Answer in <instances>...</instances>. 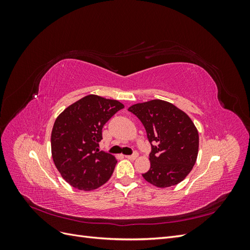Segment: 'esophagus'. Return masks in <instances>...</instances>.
Segmentation results:
<instances>
[{
  "mask_svg": "<svg viewBox=\"0 0 250 250\" xmlns=\"http://www.w3.org/2000/svg\"><path fill=\"white\" fill-rule=\"evenodd\" d=\"M138 155H139V154H138L137 152H135V153H134V154H132V155H126L125 157H126V158H128V160H130V161H134L135 158L138 157Z\"/></svg>",
  "mask_w": 250,
  "mask_h": 250,
  "instance_id": "1",
  "label": "esophagus"
}]
</instances>
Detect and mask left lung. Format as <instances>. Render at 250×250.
<instances>
[{
	"label": "left lung",
	"mask_w": 250,
	"mask_h": 250,
	"mask_svg": "<svg viewBox=\"0 0 250 250\" xmlns=\"http://www.w3.org/2000/svg\"><path fill=\"white\" fill-rule=\"evenodd\" d=\"M145 127L151 144L150 169L143 174L148 183L168 188L183 181L197 160L199 135L185 111L164 100H151L128 108Z\"/></svg>",
	"instance_id": "left-lung-1"
}]
</instances>
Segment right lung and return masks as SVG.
Wrapping results in <instances>:
<instances>
[{"mask_svg":"<svg viewBox=\"0 0 250 250\" xmlns=\"http://www.w3.org/2000/svg\"><path fill=\"white\" fill-rule=\"evenodd\" d=\"M124 105L88 95L66 107L55 120L51 133L52 157L62 178L75 188L92 191L112 175L117 160L99 151L102 128Z\"/></svg>","mask_w":250,"mask_h":250,"instance_id":"add662e5","label":"right lung"}]
</instances>
